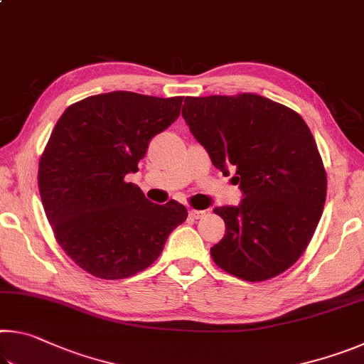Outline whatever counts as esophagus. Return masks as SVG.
<instances>
[{
	"label": "esophagus",
	"mask_w": 364,
	"mask_h": 364,
	"mask_svg": "<svg viewBox=\"0 0 364 364\" xmlns=\"http://www.w3.org/2000/svg\"><path fill=\"white\" fill-rule=\"evenodd\" d=\"M205 210H194V208H193V210H189V217L191 218H194V220H200V218H204L205 217Z\"/></svg>",
	"instance_id": "obj_1"
}]
</instances>
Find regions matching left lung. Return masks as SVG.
<instances>
[{"instance_id":"obj_1","label":"left lung","mask_w":364,"mask_h":364,"mask_svg":"<svg viewBox=\"0 0 364 364\" xmlns=\"http://www.w3.org/2000/svg\"><path fill=\"white\" fill-rule=\"evenodd\" d=\"M181 115L213 167L239 184V205L215 207L223 239L213 262L245 281H264L299 260L326 200V171L310 128L282 104L244 93L186 97Z\"/></svg>"}]
</instances>
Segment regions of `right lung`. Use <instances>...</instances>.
Listing matches in <instances>:
<instances>
[{
	"label": "right lung",
	"mask_w": 364,
	"mask_h": 364,
	"mask_svg": "<svg viewBox=\"0 0 364 364\" xmlns=\"http://www.w3.org/2000/svg\"><path fill=\"white\" fill-rule=\"evenodd\" d=\"M181 102L112 91L72 104L54 127L38 168L43 208L60 247L96 278L123 279L151 267L188 217L180 202L154 204L125 181Z\"/></svg>",
	"instance_id": "right-lung-1"
}]
</instances>
